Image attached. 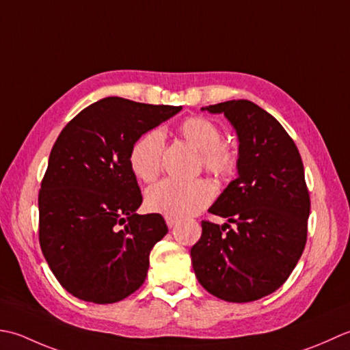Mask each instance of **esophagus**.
<instances>
[{
  "mask_svg": "<svg viewBox=\"0 0 350 350\" xmlns=\"http://www.w3.org/2000/svg\"><path fill=\"white\" fill-rule=\"evenodd\" d=\"M166 224L169 228H174L178 224V219L176 217H166Z\"/></svg>",
  "mask_w": 350,
  "mask_h": 350,
  "instance_id": "esophagus-1",
  "label": "esophagus"
}]
</instances>
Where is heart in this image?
I'll return each instance as SVG.
<instances>
[{
  "label": "heart",
  "mask_w": 350,
  "mask_h": 350,
  "mask_svg": "<svg viewBox=\"0 0 350 350\" xmlns=\"http://www.w3.org/2000/svg\"><path fill=\"white\" fill-rule=\"evenodd\" d=\"M181 137L199 151L206 172L220 178L234 174L239 155L234 148L222 144V130L210 119L195 116L178 126ZM165 135L160 130H149L134 142L130 151V167L135 176L152 181L160 174ZM215 196L213 185L199 178L193 181L165 180L146 191V206L166 217H185L201 211Z\"/></svg>",
  "instance_id": "1"
}]
</instances>
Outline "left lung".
<instances>
[{
  "label": "left lung",
  "mask_w": 350,
  "mask_h": 350,
  "mask_svg": "<svg viewBox=\"0 0 350 350\" xmlns=\"http://www.w3.org/2000/svg\"><path fill=\"white\" fill-rule=\"evenodd\" d=\"M201 110L230 120L239 161L237 178L208 208L228 224L202 220L191 266L213 296L256 301L287 281L306 243L311 204L301 154L282 125L251 101L234 99Z\"/></svg>",
  "instance_id": "8db88e82"
}]
</instances>
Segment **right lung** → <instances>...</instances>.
Here are the masks:
<instances>
[{
	"label": "right lung",
	"instance_id": "right-lung-1",
	"mask_svg": "<svg viewBox=\"0 0 350 350\" xmlns=\"http://www.w3.org/2000/svg\"><path fill=\"white\" fill-rule=\"evenodd\" d=\"M183 107L109 96L85 107L51 149L39 191V241L57 281L85 302L134 293L167 232L161 215H137L142 193L130 151Z\"/></svg>",
	"mask_w": 350,
	"mask_h": 350
}]
</instances>
